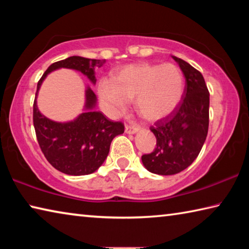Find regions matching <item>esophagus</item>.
<instances>
[{"label":"esophagus","instance_id":"obj_1","mask_svg":"<svg viewBox=\"0 0 249 249\" xmlns=\"http://www.w3.org/2000/svg\"><path fill=\"white\" fill-rule=\"evenodd\" d=\"M138 129H140V128H138L137 126L128 125V124H126V125H125V132H126V133H128V134H134V133H136Z\"/></svg>","mask_w":249,"mask_h":249}]
</instances>
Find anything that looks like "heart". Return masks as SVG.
Returning a JSON list of instances; mask_svg holds the SVG:
<instances>
[{"mask_svg": "<svg viewBox=\"0 0 249 249\" xmlns=\"http://www.w3.org/2000/svg\"><path fill=\"white\" fill-rule=\"evenodd\" d=\"M184 91V77L174 64L130 65L114 79H103L99 93L112 114H120L135 99V107L145 120L167 116L179 104Z\"/></svg>", "mask_w": 249, "mask_h": 249, "instance_id": "1", "label": "heart"}]
</instances>
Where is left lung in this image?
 <instances>
[{"mask_svg": "<svg viewBox=\"0 0 249 249\" xmlns=\"http://www.w3.org/2000/svg\"><path fill=\"white\" fill-rule=\"evenodd\" d=\"M172 58L185 77L182 100L170 116L150 126L157 140L156 148L142 156L146 169L161 176L179 174L190 166L200 154L209 130L210 93L203 75L187 61Z\"/></svg>", "mask_w": 249, "mask_h": 249, "instance_id": "8db88e82", "label": "left lung"}]
</instances>
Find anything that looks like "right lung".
Returning <instances> with one entry per match:
<instances>
[{
  "label": "right lung",
  "mask_w": 249,
  "mask_h": 249,
  "mask_svg": "<svg viewBox=\"0 0 249 249\" xmlns=\"http://www.w3.org/2000/svg\"><path fill=\"white\" fill-rule=\"evenodd\" d=\"M103 62L98 59L69 57L50 65L37 83L33 105V123L37 142L50 165L66 175H90L98 169L107 157L113 138L124 133V124L109 121L102 112L92 109L96 96L90 88L86 91V112L69 123H57L40 114L36 105L37 93L46 75L59 68L78 70L95 83V68L102 66Z\"/></svg>",
  "instance_id": "add662e5"
}]
</instances>
